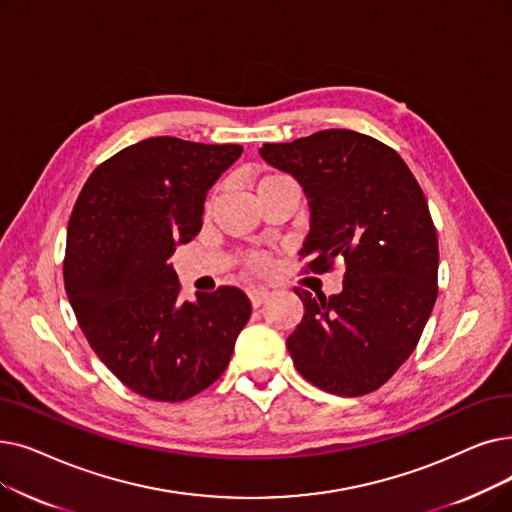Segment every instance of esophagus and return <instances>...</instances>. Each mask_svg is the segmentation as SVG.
Here are the masks:
<instances>
[{
	"instance_id": "34e87169",
	"label": "esophagus",
	"mask_w": 512,
	"mask_h": 512,
	"mask_svg": "<svg viewBox=\"0 0 512 512\" xmlns=\"http://www.w3.org/2000/svg\"><path fill=\"white\" fill-rule=\"evenodd\" d=\"M268 297H270V288H265V286H253V288H249V299H251V305H253V307H259Z\"/></svg>"
}]
</instances>
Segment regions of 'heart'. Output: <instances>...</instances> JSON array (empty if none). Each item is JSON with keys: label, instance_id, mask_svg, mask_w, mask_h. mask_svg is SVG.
<instances>
[{"label": "heart", "instance_id": "heart-1", "mask_svg": "<svg viewBox=\"0 0 512 512\" xmlns=\"http://www.w3.org/2000/svg\"><path fill=\"white\" fill-rule=\"evenodd\" d=\"M278 177H282V175H265V177H261L259 184H257V190L263 188L265 184H270V182L278 180ZM211 207H213V196L207 201V211H209ZM268 265H270V261H268V257H263V255H249V257H247V268L253 270V272H265V270H268Z\"/></svg>", "mask_w": 512, "mask_h": 512}]
</instances>
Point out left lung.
<instances>
[{"label": "left lung", "mask_w": 512, "mask_h": 512, "mask_svg": "<svg viewBox=\"0 0 512 512\" xmlns=\"http://www.w3.org/2000/svg\"><path fill=\"white\" fill-rule=\"evenodd\" d=\"M259 154L307 196L299 251L307 268L345 263L339 295L295 288L305 311L286 347L299 374L341 397L379 389L410 358L437 299L439 247L425 194L393 148L351 129L263 144Z\"/></svg>", "instance_id": "left-lung-1"}]
</instances>
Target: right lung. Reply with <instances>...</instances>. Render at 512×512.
Returning a JSON list of instances; mask_svg holds the SVG:
<instances>
[{
  "label": "right lung",
  "instance_id": "obj_1",
  "mask_svg": "<svg viewBox=\"0 0 512 512\" xmlns=\"http://www.w3.org/2000/svg\"><path fill=\"white\" fill-rule=\"evenodd\" d=\"M238 144L148 138L94 169L66 230L64 288L85 339L117 379L184 402L224 374L251 301L236 286L180 299L169 257L203 228L209 188Z\"/></svg>",
  "mask_w": 512,
  "mask_h": 512
}]
</instances>
